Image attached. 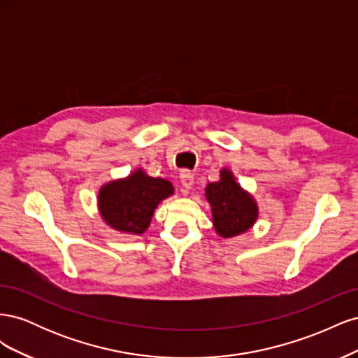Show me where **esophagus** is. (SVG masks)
Listing matches in <instances>:
<instances>
[{
  "label": "esophagus",
  "instance_id": "obj_1",
  "mask_svg": "<svg viewBox=\"0 0 358 358\" xmlns=\"http://www.w3.org/2000/svg\"><path fill=\"white\" fill-rule=\"evenodd\" d=\"M180 183H182V192L187 194L191 187L194 185V175L189 171V170H183L180 171Z\"/></svg>",
  "mask_w": 358,
  "mask_h": 358
}]
</instances>
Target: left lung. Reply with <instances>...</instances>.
Listing matches in <instances>:
<instances>
[{
	"label": "left lung",
	"mask_w": 358,
	"mask_h": 358,
	"mask_svg": "<svg viewBox=\"0 0 358 358\" xmlns=\"http://www.w3.org/2000/svg\"><path fill=\"white\" fill-rule=\"evenodd\" d=\"M206 200L212 206L215 231L221 237H234L248 231L258 218V206L251 194L242 189L229 169L221 179L206 187Z\"/></svg>",
	"instance_id": "8db88e82"
}]
</instances>
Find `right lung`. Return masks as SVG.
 Returning <instances> with one entry per match:
<instances>
[{
    "label": "right lung",
    "instance_id": "1",
    "mask_svg": "<svg viewBox=\"0 0 358 358\" xmlns=\"http://www.w3.org/2000/svg\"><path fill=\"white\" fill-rule=\"evenodd\" d=\"M173 192L171 182L148 176L142 169H137L125 179L112 180L101 187L99 210L113 230L142 234L148 230L157 206Z\"/></svg>",
    "mask_w": 358,
    "mask_h": 358
}]
</instances>
